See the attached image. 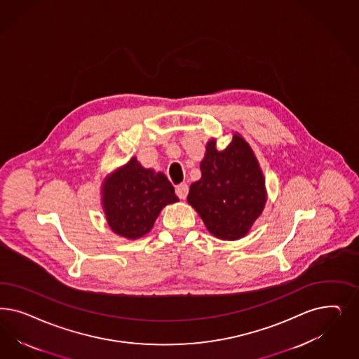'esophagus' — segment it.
<instances>
[{"instance_id": "obj_1", "label": "esophagus", "mask_w": 359, "mask_h": 359, "mask_svg": "<svg viewBox=\"0 0 359 359\" xmlns=\"http://www.w3.org/2000/svg\"><path fill=\"white\" fill-rule=\"evenodd\" d=\"M187 193H189V186L186 185V184H180V185H177V187H175V194L181 198V199H185Z\"/></svg>"}]
</instances>
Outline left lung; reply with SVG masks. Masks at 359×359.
<instances>
[{
	"mask_svg": "<svg viewBox=\"0 0 359 359\" xmlns=\"http://www.w3.org/2000/svg\"><path fill=\"white\" fill-rule=\"evenodd\" d=\"M201 180L191 184L187 202L197 210L208 231L223 241L243 238L266 205L264 178L254 151L239 135L218 151L208 142Z\"/></svg>",
	"mask_w": 359,
	"mask_h": 359,
	"instance_id": "left-lung-1",
	"label": "left lung"
}]
</instances>
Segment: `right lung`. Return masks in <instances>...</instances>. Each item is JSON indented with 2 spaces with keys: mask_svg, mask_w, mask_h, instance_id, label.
<instances>
[{
  "mask_svg": "<svg viewBox=\"0 0 359 359\" xmlns=\"http://www.w3.org/2000/svg\"><path fill=\"white\" fill-rule=\"evenodd\" d=\"M177 201L170 181L142 168L136 158L107 177L103 186L107 222L112 231L128 239L151 231L162 208Z\"/></svg>",
  "mask_w": 359,
  "mask_h": 359,
  "instance_id": "obj_1",
  "label": "right lung"
}]
</instances>
